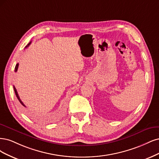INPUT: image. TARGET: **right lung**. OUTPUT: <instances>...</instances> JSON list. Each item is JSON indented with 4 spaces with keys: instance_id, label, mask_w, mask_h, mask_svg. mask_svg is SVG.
I'll list each match as a JSON object with an SVG mask.
<instances>
[{
    "instance_id": "obj_1",
    "label": "right lung",
    "mask_w": 159,
    "mask_h": 159,
    "mask_svg": "<svg viewBox=\"0 0 159 159\" xmlns=\"http://www.w3.org/2000/svg\"><path fill=\"white\" fill-rule=\"evenodd\" d=\"M31 43V42H30L28 44V45L27 46H25V48H26L28 46H29V45ZM18 63H17L16 65V66H15V72H16L17 71V70H18ZM14 93H15V94H16V97H17V98H18V100H19V102H20V104H21L23 106H24V107H25V106L24 104V103L23 102H22V100H20V97H19V96H18V93H17V90H16V88H15V86H14Z\"/></svg>"
}]
</instances>
